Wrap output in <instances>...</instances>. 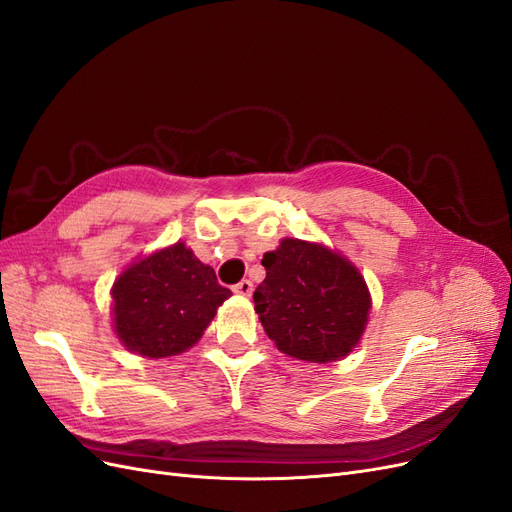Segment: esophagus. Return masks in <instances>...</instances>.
<instances>
[{
    "mask_svg": "<svg viewBox=\"0 0 512 512\" xmlns=\"http://www.w3.org/2000/svg\"><path fill=\"white\" fill-rule=\"evenodd\" d=\"M232 290H235L237 294H241V297H250L252 290H254V284L250 280H241Z\"/></svg>",
    "mask_w": 512,
    "mask_h": 512,
    "instance_id": "1",
    "label": "esophagus"
}]
</instances>
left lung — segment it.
Returning <instances> with one entry per match:
<instances>
[{
	"label": "left lung",
	"instance_id": "obj_1",
	"mask_svg": "<svg viewBox=\"0 0 512 512\" xmlns=\"http://www.w3.org/2000/svg\"><path fill=\"white\" fill-rule=\"evenodd\" d=\"M267 277L256 314L277 350L307 363L344 359L359 344L371 309L363 275L329 247L282 239L262 256Z\"/></svg>",
	"mask_w": 512,
	"mask_h": 512
}]
</instances>
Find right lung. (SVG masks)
<instances>
[{
    "label": "right lung",
    "mask_w": 512,
    "mask_h": 512,
    "mask_svg": "<svg viewBox=\"0 0 512 512\" xmlns=\"http://www.w3.org/2000/svg\"><path fill=\"white\" fill-rule=\"evenodd\" d=\"M230 294L179 241L117 277L111 290L115 333L130 352L149 359L175 356L203 337Z\"/></svg>",
    "instance_id": "obj_1"
}]
</instances>
